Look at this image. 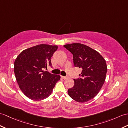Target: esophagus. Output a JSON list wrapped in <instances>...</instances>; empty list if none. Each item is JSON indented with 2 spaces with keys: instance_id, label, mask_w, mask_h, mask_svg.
<instances>
[{
  "instance_id": "obj_1",
  "label": "esophagus",
  "mask_w": 128,
  "mask_h": 128,
  "mask_svg": "<svg viewBox=\"0 0 128 128\" xmlns=\"http://www.w3.org/2000/svg\"><path fill=\"white\" fill-rule=\"evenodd\" d=\"M61 78H63V79H66V78H68L67 76H61Z\"/></svg>"
}]
</instances>
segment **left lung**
<instances>
[{"mask_svg":"<svg viewBox=\"0 0 128 128\" xmlns=\"http://www.w3.org/2000/svg\"><path fill=\"white\" fill-rule=\"evenodd\" d=\"M64 47L72 54L74 66L82 69L68 94L76 102H87L96 96L104 84L108 70L106 61L99 52L85 44L74 43Z\"/></svg>","mask_w":128,"mask_h":128,"instance_id":"obj_1","label":"left lung"}]
</instances>
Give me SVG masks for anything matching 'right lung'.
<instances>
[{"label":"right lung","mask_w":128,"mask_h":128,"mask_svg":"<svg viewBox=\"0 0 128 128\" xmlns=\"http://www.w3.org/2000/svg\"><path fill=\"white\" fill-rule=\"evenodd\" d=\"M57 46L41 44L23 50L14 63V72L20 88L29 99L40 101L46 99L60 80V76L50 73L51 57Z\"/></svg>","instance_id":"add662e5"}]
</instances>
